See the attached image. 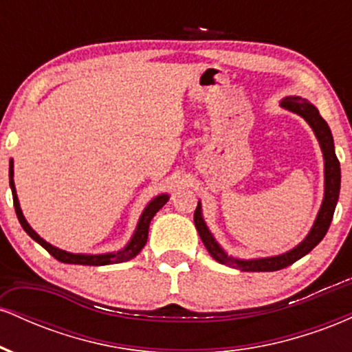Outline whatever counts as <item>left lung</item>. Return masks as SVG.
I'll use <instances>...</instances> for the list:
<instances>
[{
  "label": "left lung",
  "instance_id": "1",
  "mask_svg": "<svg viewBox=\"0 0 352 352\" xmlns=\"http://www.w3.org/2000/svg\"><path fill=\"white\" fill-rule=\"evenodd\" d=\"M281 107L288 109L294 114L301 116L309 127L313 129L314 135H316L319 147L322 151V159H324V199H322L321 208H319L316 220H314L313 228L309 230L308 236L301 241L300 245L294 246L289 252L278 254V256L268 258H254V260H238V258L228 256L225 250L217 243L212 233L205 223L204 217H201V204L199 201L195 213H193V221H195V228L204 241L205 248L208 253L221 265L232 266V268L241 270V272H278V270L286 268V266L293 265L300 258L308 254L311 250L322 240L328 232L331 220H333L334 208H336L339 199V188H341V167H339V160L334 152V140L331 134L329 125L322 119L321 114L313 104L308 102L306 99L298 98V96H289L281 100Z\"/></svg>",
  "mask_w": 352,
  "mask_h": 352
}]
</instances>
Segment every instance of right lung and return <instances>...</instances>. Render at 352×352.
<instances>
[{"mask_svg": "<svg viewBox=\"0 0 352 352\" xmlns=\"http://www.w3.org/2000/svg\"><path fill=\"white\" fill-rule=\"evenodd\" d=\"M14 170H13V160H10V187L11 192H13V204H14V210L16 215H18L19 223L24 228V232L28 233L34 241H38L39 245L43 246L46 252H50L56 260L60 261V263H69V265H89V266H102V265H114V263H122V261H129L132 258L139 254L140 250L144 248L145 243H147V236H148V225H151L152 218L155 217V213L159 212L160 208L164 207L165 204L168 201V195L167 193H162V195H157L155 199L148 201L147 207L144 208L142 215L139 218V223H137V228L132 235L131 241L124 246L122 250L114 253H104V254H82V253H69L64 252V250L56 248L51 243H47L46 240H43L38 233L34 232L33 228L30 227V223L24 218L21 207H19L18 201V195H16V188H14V180H13Z\"/></svg>", "mask_w": 352, "mask_h": 352, "instance_id": "obj_1", "label": "right lung"}]
</instances>
